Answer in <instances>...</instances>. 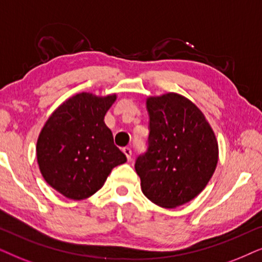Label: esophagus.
<instances>
[{"mask_svg":"<svg viewBox=\"0 0 262 262\" xmlns=\"http://www.w3.org/2000/svg\"><path fill=\"white\" fill-rule=\"evenodd\" d=\"M122 151H123L125 157H127V159L130 160V158H132V149L129 148V147H124L123 149H122Z\"/></svg>","mask_w":262,"mask_h":262,"instance_id":"obj_1","label":"esophagus"}]
</instances>
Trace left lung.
<instances>
[{
  "label": "left lung",
  "mask_w": 262,
  "mask_h": 262,
  "mask_svg": "<svg viewBox=\"0 0 262 262\" xmlns=\"http://www.w3.org/2000/svg\"><path fill=\"white\" fill-rule=\"evenodd\" d=\"M148 149L135 163L141 190L164 208L196 198L213 176L219 158L215 134L202 111L175 92L149 96Z\"/></svg>",
  "instance_id": "1"
}]
</instances>
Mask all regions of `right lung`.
<instances>
[{"label": "right lung", "mask_w": 262, "mask_h": 262, "mask_svg": "<svg viewBox=\"0 0 262 262\" xmlns=\"http://www.w3.org/2000/svg\"><path fill=\"white\" fill-rule=\"evenodd\" d=\"M117 95L81 92L56 107L37 140V163L49 186L72 200L92 196L115 166L127 162L104 122Z\"/></svg>", "instance_id": "1"}]
</instances>
